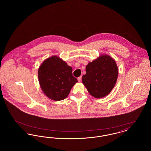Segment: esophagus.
I'll use <instances>...</instances> for the list:
<instances>
[{
    "mask_svg": "<svg viewBox=\"0 0 151 151\" xmlns=\"http://www.w3.org/2000/svg\"><path fill=\"white\" fill-rule=\"evenodd\" d=\"M78 80L79 82H81V76H80L78 78Z\"/></svg>",
    "mask_w": 151,
    "mask_h": 151,
    "instance_id": "obj_1",
    "label": "esophagus"
}]
</instances>
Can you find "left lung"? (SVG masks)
<instances>
[{
  "label": "left lung",
  "mask_w": 151,
  "mask_h": 151,
  "mask_svg": "<svg viewBox=\"0 0 151 151\" xmlns=\"http://www.w3.org/2000/svg\"><path fill=\"white\" fill-rule=\"evenodd\" d=\"M86 74L82 82L91 95L100 99L106 96L113 89L118 75L115 60L109 55H101L86 66Z\"/></svg>",
  "instance_id": "left-lung-1"
}]
</instances>
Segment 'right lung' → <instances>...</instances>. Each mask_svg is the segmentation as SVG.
<instances>
[{
  "mask_svg": "<svg viewBox=\"0 0 151 151\" xmlns=\"http://www.w3.org/2000/svg\"><path fill=\"white\" fill-rule=\"evenodd\" d=\"M72 72V67L57 56L45 59L38 71L39 83L44 94L52 100L65 99L78 82Z\"/></svg>",
  "mask_w": 151,
  "mask_h": 151,
  "instance_id": "right-lung-1",
  "label": "right lung"
}]
</instances>
